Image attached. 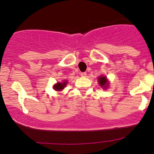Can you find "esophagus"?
Returning <instances> with one entry per match:
<instances>
[{"label":"esophagus","mask_w":154,"mask_h":154,"mask_svg":"<svg viewBox=\"0 0 154 154\" xmlns=\"http://www.w3.org/2000/svg\"><path fill=\"white\" fill-rule=\"evenodd\" d=\"M80 75L82 76V77H85V76L87 75V73H86V72H81Z\"/></svg>","instance_id":"34e87169"}]
</instances>
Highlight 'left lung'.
I'll return each mask as SVG.
<instances>
[{
    "label": "left lung",
    "mask_w": 154,
    "mask_h": 154,
    "mask_svg": "<svg viewBox=\"0 0 154 154\" xmlns=\"http://www.w3.org/2000/svg\"><path fill=\"white\" fill-rule=\"evenodd\" d=\"M98 82H99V85L101 87H104V88H106L107 87V85L109 84L107 82V79L106 77H100L98 79Z\"/></svg>",
    "instance_id": "left-lung-1"
}]
</instances>
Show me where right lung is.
I'll return each instance as SVG.
<instances>
[{"mask_svg":"<svg viewBox=\"0 0 154 154\" xmlns=\"http://www.w3.org/2000/svg\"><path fill=\"white\" fill-rule=\"evenodd\" d=\"M66 82H63V83L59 82L54 86V89L56 90V91H61V90H63V88H64L65 86H66Z\"/></svg>","mask_w":154,"mask_h":154,"instance_id":"1","label":"right lung"}]
</instances>
